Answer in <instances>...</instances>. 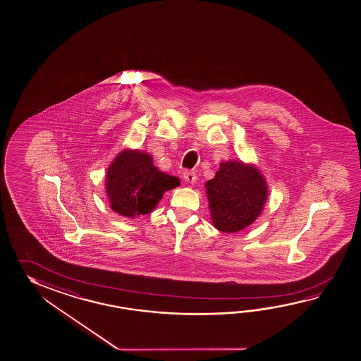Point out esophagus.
I'll return each mask as SVG.
<instances>
[{
	"label": "esophagus",
	"instance_id": "obj_1",
	"mask_svg": "<svg viewBox=\"0 0 361 361\" xmlns=\"http://www.w3.org/2000/svg\"><path fill=\"white\" fill-rule=\"evenodd\" d=\"M183 178L184 180H185L187 183L191 184L195 183V182H196V179H197V177H196V173H195V171H192V170H185L183 173Z\"/></svg>",
	"mask_w": 361,
	"mask_h": 361
}]
</instances>
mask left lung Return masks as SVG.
<instances>
[{
    "mask_svg": "<svg viewBox=\"0 0 361 361\" xmlns=\"http://www.w3.org/2000/svg\"><path fill=\"white\" fill-rule=\"evenodd\" d=\"M207 193L215 228L232 233L245 228L261 214L267 185L253 166L222 162L215 177L207 180Z\"/></svg>",
    "mask_w": 361,
    "mask_h": 361,
    "instance_id": "8db88e82",
    "label": "left lung"
}]
</instances>
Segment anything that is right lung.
<instances>
[{
	"instance_id": "1",
	"label": "right lung",
	"mask_w": 361,
	"mask_h": 361,
	"mask_svg": "<svg viewBox=\"0 0 361 361\" xmlns=\"http://www.w3.org/2000/svg\"><path fill=\"white\" fill-rule=\"evenodd\" d=\"M177 185V177L160 171L151 156L139 151H123L108 168V199L116 213L123 216L149 213L164 192Z\"/></svg>"
}]
</instances>
